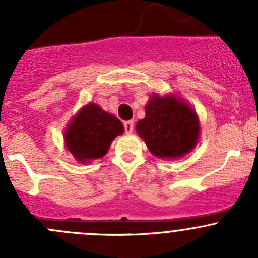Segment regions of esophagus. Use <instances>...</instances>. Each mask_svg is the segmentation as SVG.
<instances>
[{
    "label": "esophagus",
    "instance_id": "esophagus-1",
    "mask_svg": "<svg viewBox=\"0 0 258 258\" xmlns=\"http://www.w3.org/2000/svg\"><path fill=\"white\" fill-rule=\"evenodd\" d=\"M123 127H124V131H126V134H132V131H134V127H135L134 121H126L123 123Z\"/></svg>",
    "mask_w": 258,
    "mask_h": 258
}]
</instances>
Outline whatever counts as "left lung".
<instances>
[{"instance_id": "8db88e82", "label": "left lung", "mask_w": 258, "mask_h": 258, "mask_svg": "<svg viewBox=\"0 0 258 258\" xmlns=\"http://www.w3.org/2000/svg\"><path fill=\"white\" fill-rule=\"evenodd\" d=\"M148 150L160 158H177L196 146L200 124L187 103L172 96H153L146 106V117L136 124Z\"/></svg>"}]
</instances>
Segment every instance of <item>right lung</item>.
I'll return each instance as SVG.
<instances>
[{
	"label": "right lung",
	"mask_w": 258,
	"mask_h": 258,
	"mask_svg": "<svg viewBox=\"0 0 258 258\" xmlns=\"http://www.w3.org/2000/svg\"><path fill=\"white\" fill-rule=\"evenodd\" d=\"M123 132L117 117L90 103L72 119L66 131V146L80 162L101 158L107 153L111 142Z\"/></svg>",
	"instance_id": "1"
}]
</instances>
